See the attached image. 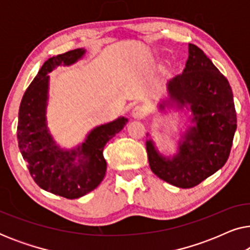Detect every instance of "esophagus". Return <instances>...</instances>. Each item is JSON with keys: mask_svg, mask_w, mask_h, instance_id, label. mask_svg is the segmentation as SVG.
<instances>
[{"mask_svg": "<svg viewBox=\"0 0 250 250\" xmlns=\"http://www.w3.org/2000/svg\"><path fill=\"white\" fill-rule=\"evenodd\" d=\"M131 116H132V117L134 118V119H138V121H140V119L145 118L146 110H145V109H143L142 107H140V105H136V107L133 108Z\"/></svg>", "mask_w": 250, "mask_h": 250, "instance_id": "34e87169", "label": "esophagus"}]
</instances>
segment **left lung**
I'll list each match as a JSON object with an SVG mask.
<instances>
[{"mask_svg":"<svg viewBox=\"0 0 250 250\" xmlns=\"http://www.w3.org/2000/svg\"><path fill=\"white\" fill-rule=\"evenodd\" d=\"M166 91L167 98L158 104L159 111L187 108L191 125L181 134L173 156H164L151 138L146 140L149 165L159 179L189 189L227 163L237 129L233 93L227 78L194 44H189L183 73L167 82Z\"/></svg>","mask_w":250,"mask_h":250,"instance_id":"obj_1","label":"left lung"}]
</instances>
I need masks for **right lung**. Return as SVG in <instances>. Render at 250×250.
I'll list each match as a JSON object with an SVG mask.
<instances>
[{
  "instance_id": "add662e5",
  "label": "right lung",
  "mask_w": 250,
  "mask_h": 250,
  "mask_svg": "<svg viewBox=\"0 0 250 250\" xmlns=\"http://www.w3.org/2000/svg\"><path fill=\"white\" fill-rule=\"evenodd\" d=\"M85 49H76L50 58L23 94L17 128L19 149L37 186L67 199H76L94 190L104 180L107 163L104 148L128 122L118 117L88 132L81 145L64 149L51 135L46 122L51 71L70 66L84 57Z\"/></svg>"
}]
</instances>
